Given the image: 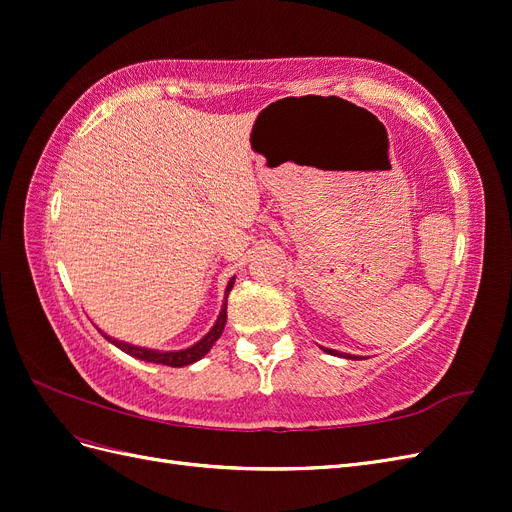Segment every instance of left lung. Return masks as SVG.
<instances>
[{
    "instance_id": "left-lung-1",
    "label": "left lung",
    "mask_w": 512,
    "mask_h": 512,
    "mask_svg": "<svg viewBox=\"0 0 512 512\" xmlns=\"http://www.w3.org/2000/svg\"><path fill=\"white\" fill-rule=\"evenodd\" d=\"M324 352H329V354H333V356H344V359H356V361H361V356H356V354H348V352H337V350H331V348H322Z\"/></svg>"
}]
</instances>
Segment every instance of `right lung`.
I'll list each match as a JSON object with an SVG mask.
<instances>
[{
	"label": "right lung",
	"mask_w": 512,
	"mask_h": 512,
	"mask_svg": "<svg viewBox=\"0 0 512 512\" xmlns=\"http://www.w3.org/2000/svg\"><path fill=\"white\" fill-rule=\"evenodd\" d=\"M232 284H235V277H230V282L226 286V299H228V292L232 290ZM224 324H226V303L222 305L220 309V316L218 320H215V324L211 327V331L200 339V342H196L194 346L190 348H183V350H151V348H143V346H132L128 342H119V339L111 337L102 333L108 342L115 344L119 350H123L126 354L134 356V359H141V361H147V363H160V365H168V367H185V365H192L196 361L203 359V356L213 348V344L218 342L222 331H224Z\"/></svg>",
	"instance_id": "right-lung-1"
}]
</instances>
